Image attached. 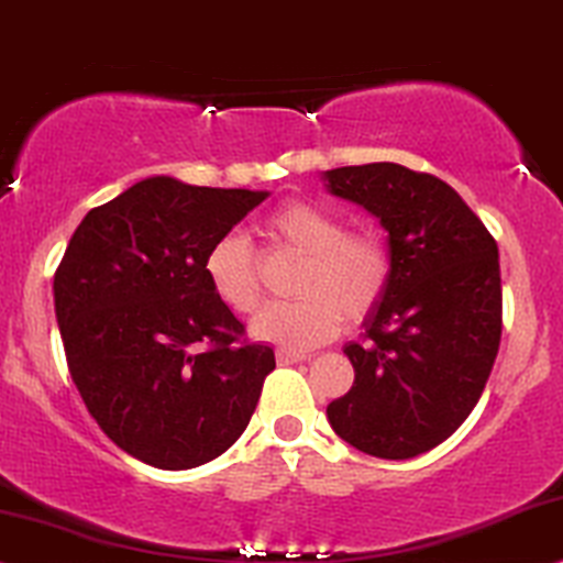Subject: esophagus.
Listing matches in <instances>:
<instances>
[{"mask_svg":"<svg viewBox=\"0 0 563 563\" xmlns=\"http://www.w3.org/2000/svg\"><path fill=\"white\" fill-rule=\"evenodd\" d=\"M276 360H279V365H295V363H302V360H308V355H302V352H292V350H279L276 352Z\"/></svg>","mask_w":563,"mask_h":563,"instance_id":"obj_1","label":"esophagus"}]
</instances>
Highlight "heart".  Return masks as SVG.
I'll return each mask as SVG.
<instances>
[{
	"label": "heart",
	"instance_id": "1",
	"mask_svg": "<svg viewBox=\"0 0 563 563\" xmlns=\"http://www.w3.org/2000/svg\"><path fill=\"white\" fill-rule=\"evenodd\" d=\"M271 242L302 255L295 302H274L250 321V334L282 350H310L339 334L342 321L357 323L384 295L388 250L376 234L346 232L342 217L310 200H287L263 219ZM206 279L213 295L245 316L261 300L253 250L240 234H224L208 247Z\"/></svg>",
	"mask_w": 563,
	"mask_h": 563
}]
</instances>
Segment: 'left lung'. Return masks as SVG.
Wrapping results in <instances>:
<instances>
[{
	"mask_svg": "<svg viewBox=\"0 0 563 563\" xmlns=\"http://www.w3.org/2000/svg\"><path fill=\"white\" fill-rule=\"evenodd\" d=\"M331 196L386 229L388 282L344 355L355 384L325 407L350 446L412 460L446 441L481 399L501 342L498 247L454 187L401 164L323 172Z\"/></svg>",
	"mask_w": 563,
	"mask_h": 563,
	"instance_id": "1",
	"label": "left lung"
}]
</instances>
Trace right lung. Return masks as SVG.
Segmentation results:
<instances>
[{
  "label": "right lung",
  "mask_w": 563,
  "mask_h": 563,
  "mask_svg": "<svg viewBox=\"0 0 563 563\" xmlns=\"http://www.w3.org/2000/svg\"><path fill=\"white\" fill-rule=\"evenodd\" d=\"M268 198L148 177L90 208L54 274L69 376L122 451L158 470L217 460L240 439L274 350L213 295L206 253Z\"/></svg>",
  "instance_id": "1"
}]
</instances>
